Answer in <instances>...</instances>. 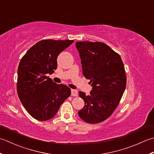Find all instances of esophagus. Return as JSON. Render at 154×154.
I'll return each mask as SVG.
<instances>
[{
    "label": "esophagus",
    "instance_id": "34e87169",
    "mask_svg": "<svg viewBox=\"0 0 154 154\" xmlns=\"http://www.w3.org/2000/svg\"><path fill=\"white\" fill-rule=\"evenodd\" d=\"M78 93L77 90H73V89L71 90V95L72 96H78Z\"/></svg>",
    "mask_w": 154,
    "mask_h": 154
}]
</instances>
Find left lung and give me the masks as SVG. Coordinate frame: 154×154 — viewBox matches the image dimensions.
<instances>
[{
    "label": "left lung",
    "instance_id": "left-lung-1",
    "mask_svg": "<svg viewBox=\"0 0 154 154\" xmlns=\"http://www.w3.org/2000/svg\"><path fill=\"white\" fill-rule=\"evenodd\" d=\"M76 47L82 74L92 86L89 95L79 92L85 106L78 115L87 123L98 124L110 116L123 96L127 80L124 63L120 56L103 42H78Z\"/></svg>",
    "mask_w": 154,
    "mask_h": 154
}]
</instances>
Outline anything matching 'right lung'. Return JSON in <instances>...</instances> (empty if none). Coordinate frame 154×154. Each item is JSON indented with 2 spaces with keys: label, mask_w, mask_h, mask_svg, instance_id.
<instances>
[{
  "label": "right lung",
  "mask_w": 154,
  "mask_h": 154,
  "mask_svg": "<svg viewBox=\"0 0 154 154\" xmlns=\"http://www.w3.org/2000/svg\"><path fill=\"white\" fill-rule=\"evenodd\" d=\"M73 42L70 40H40L21 59L18 68V96L26 111L37 120L54 117L71 94L70 88L54 83L46 74L54 72L58 56Z\"/></svg>",
  "instance_id": "1"
}]
</instances>
